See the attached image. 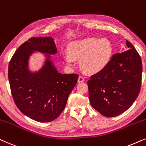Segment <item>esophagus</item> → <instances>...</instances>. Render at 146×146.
<instances>
[{"instance_id":"34e87169","label":"esophagus","mask_w":146,"mask_h":146,"mask_svg":"<svg viewBox=\"0 0 146 146\" xmlns=\"http://www.w3.org/2000/svg\"><path fill=\"white\" fill-rule=\"evenodd\" d=\"M85 81L84 78H83V77L82 76H79V78H78V82L79 83H81V82H83V81Z\"/></svg>"}]
</instances>
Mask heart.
Here are the masks:
<instances>
[{
  "label": "heart",
  "mask_w": 146,
  "mask_h": 146,
  "mask_svg": "<svg viewBox=\"0 0 146 146\" xmlns=\"http://www.w3.org/2000/svg\"><path fill=\"white\" fill-rule=\"evenodd\" d=\"M113 51L112 42L108 38L91 37L71 42L63 56L67 65L74 66L75 59H81V69L89 74H96L109 65Z\"/></svg>",
  "instance_id": "obj_1"
}]
</instances>
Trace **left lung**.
<instances>
[{
	"label": "left lung",
	"instance_id": "8db88e82",
	"mask_svg": "<svg viewBox=\"0 0 146 146\" xmlns=\"http://www.w3.org/2000/svg\"><path fill=\"white\" fill-rule=\"evenodd\" d=\"M125 47V51L113 55L108 67L87 81L91 106L106 117H115L125 112L140 91L141 57L127 40Z\"/></svg>",
	"mask_w": 146,
	"mask_h": 146
}]
</instances>
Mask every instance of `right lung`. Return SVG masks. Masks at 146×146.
<instances>
[{"label": "right lung", "instance_id": "right-lung-1", "mask_svg": "<svg viewBox=\"0 0 146 146\" xmlns=\"http://www.w3.org/2000/svg\"><path fill=\"white\" fill-rule=\"evenodd\" d=\"M38 52L44 57L38 70L30 67V59ZM57 53L53 38L33 37L19 46L9 65V81L14 102L27 117L50 122L59 117L78 79L77 74H62L52 55Z\"/></svg>", "mask_w": 146, "mask_h": 146}]
</instances>
